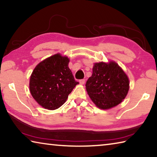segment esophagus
<instances>
[{
  "mask_svg": "<svg viewBox=\"0 0 157 157\" xmlns=\"http://www.w3.org/2000/svg\"><path fill=\"white\" fill-rule=\"evenodd\" d=\"M84 83H85V79H80V80H79V84H80L81 85H83Z\"/></svg>",
  "mask_w": 157,
  "mask_h": 157,
  "instance_id": "34e87169",
  "label": "esophagus"
}]
</instances>
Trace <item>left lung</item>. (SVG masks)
<instances>
[{
  "label": "left lung",
  "mask_w": 157,
  "mask_h": 157,
  "mask_svg": "<svg viewBox=\"0 0 157 157\" xmlns=\"http://www.w3.org/2000/svg\"><path fill=\"white\" fill-rule=\"evenodd\" d=\"M129 89L128 76L116 62L94 63L86 90L98 108L106 110L116 107L126 98Z\"/></svg>",
  "instance_id": "obj_1"
}]
</instances>
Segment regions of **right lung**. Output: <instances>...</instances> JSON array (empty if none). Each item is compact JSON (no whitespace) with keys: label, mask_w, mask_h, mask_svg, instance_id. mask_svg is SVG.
Masks as SVG:
<instances>
[{"label":"right lung","mask_w":157,"mask_h":157,"mask_svg":"<svg viewBox=\"0 0 157 157\" xmlns=\"http://www.w3.org/2000/svg\"><path fill=\"white\" fill-rule=\"evenodd\" d=\"M69 62L67 56L57 53L34 68L29 88L32 96L41 107L48 110L59 108L79 84L68 67Z\"/></svg>","instance_id":"obj_1"}]
</instances>
